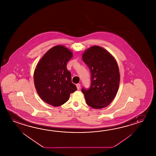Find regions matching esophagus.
Segmentation results:
<instances>
[{
    "mask_svg": "<svg viewBox=\"0 0 156 156\" xmlns=\"http://www.w3.org/2000/svg\"><path fill=\"white\" fill-rule=\"evenodd\" d=\"M76 88H77V89H78V90H79V89L80 88V84L78 83V84H76Z\"/></svg>",
    "mask_w": 156,
    "mask_h": 156,
    "instance_id": "obj_1",
    "label": "esophagus"
}]
</instances>
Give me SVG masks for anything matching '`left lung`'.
I'll return each mask as SVG.
<instances>
[{
    "mask_svg": "<svg viewBox=\"0 0 156 156\" xmlns=\"http://www.w3.org/2000/svg\"><path fill=\"white\" fill-rule=\"evenodd\" d=\"M82 58L91 75L90 87L82 88L86 103L94 109L106 107L115 99L119 88L117 63L108 51L99 46L86 50Z\"/></svg>",
    "mask_w": 156,
    "mask_h": 156,
    "instance_id": "8db88e82",
    "label": "left lung"
}]
</instances>
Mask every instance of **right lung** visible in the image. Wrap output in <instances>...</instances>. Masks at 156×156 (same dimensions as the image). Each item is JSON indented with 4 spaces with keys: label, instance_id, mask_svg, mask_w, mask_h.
<instances>
[{
    "label": "right lung",
    "instance_id": "obj_1",
    "mask_svg": "<svg viewBox=\"0 0 156 156\" xmlns=\"http://www.w3.org/2000/svg\"><path fill=\"white\" fill-rule=\"evenodd\" d=\"M72 56L68 48L57 45L44 55L36 67L34 82L37 92L50 105H63L68 101L70 93L77 89L67 68V63Z\"/></svg>",
    "mask_w": 156,
    "mask_h": 156
}]
</instances>
